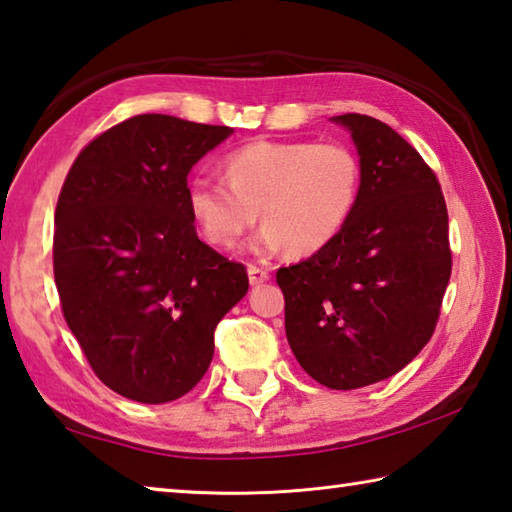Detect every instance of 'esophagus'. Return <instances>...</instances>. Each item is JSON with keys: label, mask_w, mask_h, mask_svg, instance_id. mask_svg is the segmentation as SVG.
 <instances>
[{"label": "esophagus", "mask_w": 512, "mask_h": 512, "mask_svg": "<svg viewBox=\"0 0 512 512\" xmlns=\"http://www.w3.org/2000/svg\"><path fill=\"white\" fill-rule=\"evenodd\" d=\"M268 271H264L262 266H257V264H248V280H250V284L253 286H257V284H264L266 280H268Z\"/></svg>", "instance_id": "34e87169"}]
</instances>
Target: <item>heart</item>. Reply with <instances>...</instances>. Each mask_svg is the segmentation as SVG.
<instances>
[{"instance_id":"1","label":"heart","mask_w":512,"mask_h":512,"mask_svg":"<svg viewBox=\"0 0 512 512\" xmlns=\"http://www.w3.org/2000/svg\"><path fill=\"white\" fill-rule=\"evenodd\" d=\"M224 179L194 176L188 208L208 244L232 250L257 224L255 250L313 255L336 239L360 201L362 161L340 141H255L230 152Z\"/></svg>"}]
</instances>
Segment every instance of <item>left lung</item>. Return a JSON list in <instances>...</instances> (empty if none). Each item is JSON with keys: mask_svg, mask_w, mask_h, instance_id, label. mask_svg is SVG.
I'll return each instance as SVG.
<instances>
[{"mask_svg": "<svg viewBox=\"0 0 512 512\" xmlns=\"http://www.w3.org/2000/svg\"><path fill=\"white\" fill-rule=\"evenodd\" d=\"M349 127L362 161L360 201L327 248L277 271L286 338L329 389L385 380L430 342L452 273L439 179L392 127L362 114Z\"/></svg>", "mask_w": 512, "mask_h": 512, "instance_id": "obj_1", "label": "left lung"}]
</instances>
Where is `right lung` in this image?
I'll list each match as a JSON object with an SVG mask.
<instances>
[{
	"instance_id": "1",
	"label": "right lung",
	"mask_w": 512,
	"mask_h": 512,
	"mask_svg": "<svg viewBox=\"0 0 512 512\" xmlns=\"http://www.w3.org/2000/svg\"><path fill=\"white\" fill-rule=\"evenodd\" d=\"M232 129L132 116L73 161L55 208L53 275L94 374L138 403L188 394L210 367L219 320L248 291L246 266L197 237L192 165Z\"/></svg>"
}]
</instances>
